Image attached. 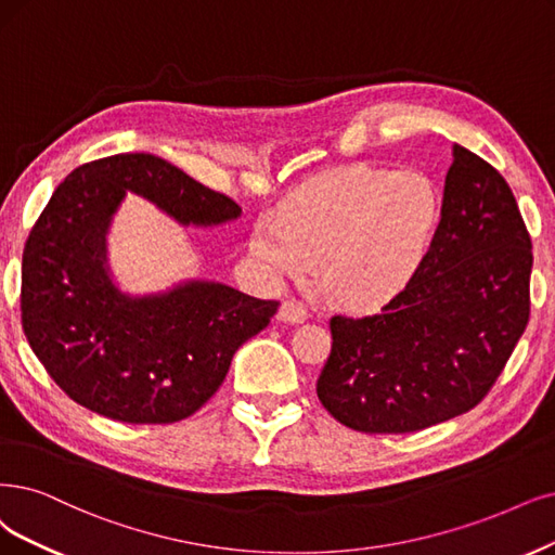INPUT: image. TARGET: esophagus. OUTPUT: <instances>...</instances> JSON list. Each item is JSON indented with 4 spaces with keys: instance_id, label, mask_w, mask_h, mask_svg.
Instances as JSON below:
<instances>
[{
    "instance_id": "esophagus-1",
    "label": "esophagus",
    "mask_w": 555,
    "mask_h": 555,
    "mask_svg": "<svg viewBox=\"0 0 555 555\" xmlns=\"http://www.w3.org/2000/svg\"><path fill=\"white\" fill-rule=\"evenodd\" d=\"M281 322H293V324H301L306 318H309V311H306V306L301 301H295V299H288L281 304L279 309V315H276Z\"/></svg>"
}]
</instances>
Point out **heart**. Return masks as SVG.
I'll use <instances>...</instances> for the list:
<instances>
[{"instance_id": "heart-1", "label": "heart", "mask_w": 555, "mask_h": 555, "mask_svg": "<svg viewBox=\"0 0 555 555\" xmlns=\"http://www.w3.org/2000/svg\"><path fill=\"white\" fill-rule=\"evenodd\" d=\"M441 194L421 171L354 164L306 182L276 219H260L251 254L272 279L315 276L336 301L367 309L393 299L423 264Z\"/></svg>"}]
</instances>
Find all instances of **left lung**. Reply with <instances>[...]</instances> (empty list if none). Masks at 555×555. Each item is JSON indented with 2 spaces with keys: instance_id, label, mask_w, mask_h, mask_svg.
Segmentation results:
<instances>
[{
  "instance_id": "left-lung-1",
  "label": "left lung",
  "mask_w": 555,
  "mask_h": 555,
  "mask_svg": "<svg viewBox=\"0 0 555 555\" xmlns=\"http://www.w3.org/2000/svg\"><path fill=\"white\" fill-rule=\"evenodd\" d=\"M505 178L460 143L441 221L414 279L377 315H334L318 398L367 435L466 414L494 386L530 315L532 249Z\"/></svg>"
}]
</instances>
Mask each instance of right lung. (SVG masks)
Masks as SVG:
<instances>
[{"instance_id":"add662e5","label":"right lung","mask_w":555,"mask_h":555,"mask_svg":"<svg viewBox=\"0 0 555 555\" xmlns=\"http://www.w3.org/2000/svg\"><path fill=\"white\" fill-rule=\"evenodd\" d=\"M126 192L182 225H217L242 212L233 198L149 153L81 164L27 237L23 330L77 404L122 423H176L217 393L240 345L270 324L279 301L217 281L146 297L120 293L107 267V229Z\"/></svg>"}]
</instances>
